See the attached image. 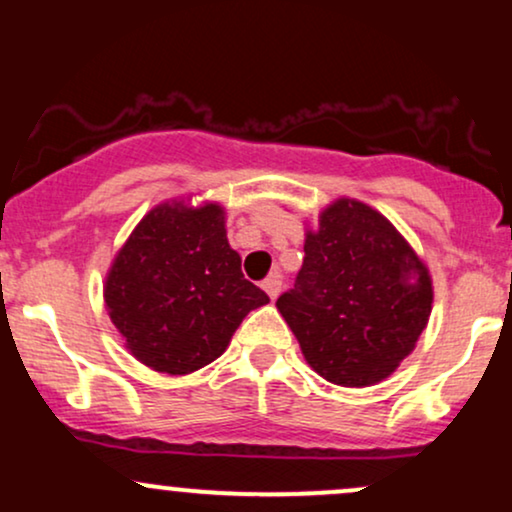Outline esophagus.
<instances>
[{
	"label": "esophagus",
	"mask_w": 512,
	"mask_h": 512,
	"mask_svg": "<svg viewBox=\"0 0 512 512\" xmlns=\"http://www.w3.org/2000/svg\"><path fill=\"white\" fill-rule=\"evenodd\" d=\"M262 289L267 291V296L274 301V298L281 293V279H279V274H269L267 279L262 281Z\"/></svg>",
	"instance_id": "obj_1"
}]
</instances>
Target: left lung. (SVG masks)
Listing matches in <instances>:
<instances>
[{
	"label": "left lung",
	"instance_id": "obj_1",
	"mask_svg": "<svg viewBox=\"0 0 512 512\" xmlns=\"http://www.w3.org/2000/svg\"><path fill=\"white\" fill-rule=\"evenodd\" d=\"M296 286L276 308L308 366L342 387L385 380L414 351L433 305L428 267L380 211L334 199L305 231Z\"/></svg>",
	"mask_w": 512,
	"mask_h": 512
}]
</instances>
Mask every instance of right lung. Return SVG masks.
<instances>
[{"mask_svg": "<svg viewBox=\"0 0 512 512\" xmlns=\"http://www.w3.org/2000/svg\"><path fill=\"white\" fill-rule=\"evenodd\" d=\"M105 310L144 366L187 375L216 361L250 310L269 296L240 272L216 202L158 204L117 250Z\"/></svg>", "mask_w": 512, "mask_h": 512, "instance_id": "add662e5", "label": "right lung"}]
</instances>
